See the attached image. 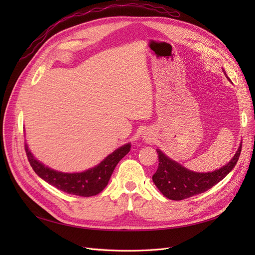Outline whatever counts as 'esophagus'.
Returning a JSON list of instances; mask_svg holds the SVG:
<instances>
[{
  "label": "esophagus",
  "instance_id": "34e87169",
  "mask_svg": "<svg viewBox=\"0 0 255 255\" xmlns=\"http://www.w3.org/2000/svg\"><path fill=\"white\" fill-rule=\"evenodd\" d=\"M144 136H143V138H145V139H150V134L149 133H145V134H143Z\"/></svg>",
  "mask_w": 255,
  "mask_h": 255
}]
</instances>
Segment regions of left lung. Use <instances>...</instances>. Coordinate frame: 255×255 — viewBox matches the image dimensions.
<instances>
[{
  "mask_svg": "<svg viewBox=\"0 0 255 255\" xmlns=\"http://www.w3.org/2000/svg\"><path fill=\"white\" fill-rule=\"evenodd\" d=\"M156 151L159 163L156 172L152 176V180L166 198L179 201V200L202 194L215 186L222 179H225L237 163L242 152V143L238 146L233 158L226 166H222L213 172L191 171L176 163L175 160L169 158L159 149H156Z\"/></svg>",
  "mask_w": 255,
  "mask_h": 255,
  "instance_id": "obj_1",
  "label": "left lung"
}]
</instances>
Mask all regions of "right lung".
I'll return each instance as SVG.
<instances>
[{"label": "right lung", "mask_w": 255, "mask_h": 255, "mask_svg": "<svg viewBox=\"0 0 255 255\" xmlns=\"http://www.w3.org/2000/svg\"><path fill=\"white\" fill-rule=\"evenodd\" d=\"M24 148L30 166L36 174L43 181L67 194L80 197H91L100 194L106 187L116 166L129 152L130 143L123 144L115 150L96 167L83 172L74 173L59 172L47 167L34 157L28 149L27 143H25Z\"/></svg>", "instance_id": "1"}]
</instances>
